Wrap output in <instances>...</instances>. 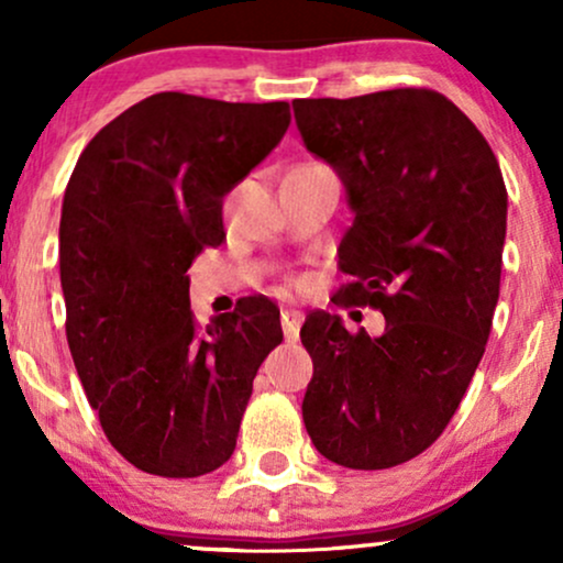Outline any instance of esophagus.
I'll return each mask as SVG.
<instances>
[{
	"mask_svg": "<svg viewBox=\"0 0 563 563\" xmlns=\"http://www.w3.org/2000/svg\"><path fill=\"white\" fill-rule=\"evenodd\" d=\"M280 322H283V333H286V341L299 339V328H301V322H303V314L299 312V309H286V312H283Z\"/></svg>",
	"mask_w": 563,
	"mask_h": 563,
	"instance_id": "34e87169",
	"label": "esophagus"
}]
</instances>
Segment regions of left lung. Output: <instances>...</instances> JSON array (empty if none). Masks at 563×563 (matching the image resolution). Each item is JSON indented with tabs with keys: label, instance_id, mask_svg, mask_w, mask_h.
<instances>
[{
	"label": "left lung",
	"instance_id": "left-lung-1",
	"mask_svg": "<svg viewBox=\"0 0 563 563\" xmlns=\"http://www.w3.org/2000/svg\"><path fill=\"white\" fill-rule=\"evenodd\" d=\"M294 115L352 209L339 245L349 283L333 301L386 318L367 335L339 314H307L303 426L339 466H399L442 434L489 339L508 214L500 166L468 115L431 89L296 100Z\"/></svg>",
	"mask_w": 563,
	"mask_h": 563
}]
</instances>
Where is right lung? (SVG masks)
Here are the masks:
<instances>
[{
	"mask_svg": "<svg viewBox=\"0 0 563 563\" xmlns=\"http://www.w3.org/2000/svg\"><path fill=\"white\" fill-rule=\"evenodd\" d=\"M288 124V102L158 92L102 126L70 174V357L108 442L145 474L192 479L228 463L256 371L283 341L264 296L198 328L187 269L224 241L222 198Z\"/></svg>",
	"mask_w": 563,
	"mask_h": 563,
	"instance_id": "right-lung-1",
	"label": "right lung"
}]
</instances>
